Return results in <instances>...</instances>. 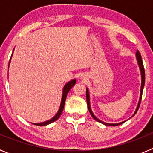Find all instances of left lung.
Masks as SVG:
<instances>
[{"label": "left lung", "mask_w": 153, "mask_h": 153, "mask_svg": "<svg viewBox=\"0 0 153 153\" xmlns=\"http://www.w3.org/2000/svg\"><path fill=\"white\" fill-rule=\"evenodd\" d=\"M136 60H137L138 62V65H139V67H140V72H141V77H142V83H141V90H140V100H139V103H138V106L136 107V111H135L134 114L132 115V117L134 116L135 114L136 113V112L138 111V109H139V107H140V102H141V100H142V96H143V88H144V85H145V70H144V67H143V60H142V56L141 54H140V51H137L136 53ZM86 102H87V106H88V109H89V112H90V115L92 116L93 119L95 120H97V122H100L101 123L104 124V125L106 126H119V125H121L122 123H123L125 121L123 122H121V123H104L101 120H100L99 119H97V117L94 116V114L93 113L91 110V108H90V93H89V90L88 89L86 88Z\"/></svg>", "instance_id": "obj_1"}]
</instances>
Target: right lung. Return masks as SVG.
Here are the masks:
<instances>
[{"instance_id": "add662e5", "label": "right lung", "mask_w": 153, "mask_h": 153, "mask_svg": "<svg viewBox=\"0 0 153 153\" xmlns=\"http://www.w3.org/2000/svg\"><path fill=\"white\" fill-rule=\"evenodd\" d=\"M12 55H13V53H12ZM12 55H11V56H10V58L12 57ZM10 61H9V64H10ZM8 67H9V66H8ZM76 81V79H73V80H70V82H68L67 84L65 85L64 87H63V95H62L61 102H60V108H59V110H58L57 113L55 115L54 117H53L52 119H51V120H47V121H45V122L40 123H33V124H34V125H36V126H46V125H48V124H50V123H53L54 121H56V120H57L58 119H59V117H60V115H61L62 112H63V108H64L65 101H66V98H67V93H68V92L70 91V89L72 88L73 86L75 85Z\"/></svg>"}]
</instances>
